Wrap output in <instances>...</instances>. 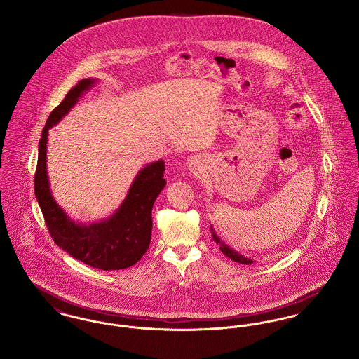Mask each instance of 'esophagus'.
Here are the masks:
<instances>
[{
  "label": "esophagus",
  "mask_w": 359,
  "mask_h": 359,
  "mask_svg": "<svg viewBox=\"0 0 359 359\" xmlns=\"http://www.w3.org/2000/svg\"><path fill=\"white\" fill-rule=\"evenodd\" d=\"M198 164H199V161H198V157H189L187 161V165L191 168V170H196V167H198Z\"/></svg>",
  "instance_id": "obj_1"
}]
</instances>
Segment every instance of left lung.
I'll use <instances>...</instances> for the list:
<instances>
[{
	"label": "left lung",
	"mask_w": 359,
	"mask_h": 359,
	"mask_svg": "<svg viewBox=\"0 0 359 359\" xmlns=\"http://www.w3.org/2000/svg\"><path fill=\"white\" fill-rule=\"evenodd\" d=\"M211 233H212V239H214L217 243H219V249H221V252H222L224 256L229 257V258H231L233 261L239 262V264H246V265H249V264H253V261H252L250 258H248V257L239 255L238 252L233 250V249H231V248H229L226 243H223L222 241L219 239V237L215 234V231H214L212 226H211Z\"/></svg>",
	"instance_id": "left-lung-1"
}]
</instances>
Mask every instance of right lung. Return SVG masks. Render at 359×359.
<instances>
[{
    "label": "right lung",
    "instance_id": "right-lung-1",
    "mask_svg": "<svg viewBox=\"0 0 359 359\" xmlns=\"http://www.w3.org/2000/svg\"><path fill=\"white\" fill-rule=\"evenodd\" d=\"M95 79H82L66 98L52 110L39 141V157L34 173V194L44 221L55 243L69 256L102 271H118L135 265L151 243L152 207L165 187L163 160L145 165L137 173L120 208L107 219L79 224L55 202L47 175L48 130L62 120L79 97L90 90Z\"/></svg>",
    "mask_w": 359,
    "mask_h": 359
}]
</instances>
